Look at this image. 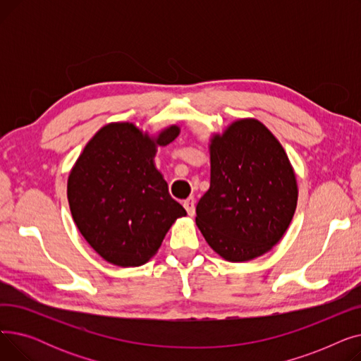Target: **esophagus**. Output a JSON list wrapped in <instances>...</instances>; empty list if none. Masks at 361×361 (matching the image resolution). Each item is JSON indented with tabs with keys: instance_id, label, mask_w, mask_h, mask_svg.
<instances>
[{
	"instance_id": "1",
	"label": "esophagus",
	"mask_w": 361,
	"mask_h": 361,
	"mask_svg": "<svg viewBox=\"0 0 361 361\" xmlns=\"http://www.w3.org/2000/svg\"><path fill=\"white\" fill-rule=\"evenodd\" d=\"M183 204H184V207H185V211H187L188 216H193V215L196 214V209H195V206H196V199H195L193 196H190L188 199H185Z\"/></svg>"
}]
</instances>
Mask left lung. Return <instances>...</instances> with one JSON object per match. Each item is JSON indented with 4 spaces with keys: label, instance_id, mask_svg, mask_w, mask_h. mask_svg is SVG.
Here are the masks:
<instances>
[{
    "label": "left lung",
    "instance_id": "left-lung-1",
    "mask_svg": "<svg viewBox=\"0 0 361 361\" xmlns=\"http://www.w3.org/2000/svg\"><path fill=\"white\" fill-rule=\"evenodd\" d=\"M211 185L196 225L222 259L243 263L272 250L294 216V168L272 131L256 118L233 121L209 139Z\"/></svg>",
    "mask_w": 361,
    "mask_h": 361
}]
</instances>
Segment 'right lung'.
Instances as JSON below:
<instances>
[{"label": "right lung", "mask_w": 361, "mask_h": 361, "mask_svg": "<svg viewBox=\"0 0 361 361\" xmlns=\"http://www.w3.org/2000/svg\"><path fill=\"white\" fill-rule=\"evenodd\" d=\"M180 131L171 124L150 135L135 123H108L70 169L73 221L106 262L142 267L158 253L171 225L187 215L155 165L158 147L174 142Z\"/></svg>", "instance_id": "1"}]
</instances>
